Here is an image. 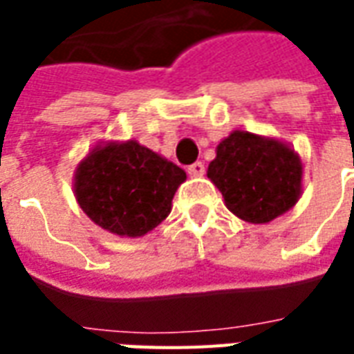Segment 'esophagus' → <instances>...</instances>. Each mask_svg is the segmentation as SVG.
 I'll return each instance as SVG.
<instances>
[{
  "instance_id": "1",
  "label": "esophagus",
  "mask_w": 354,
  "mask_h": 354,
  "mask_svg": "<svg viewBox=\"0 0 354 354\" xmlns=\"http://www.w3.org/2000/svg\"><path fill=\"white\" fill-rule=\"evenodd\" d=\"M187 174H189V176H203V174H205V165L201 161L193 162V165L187 167Z\"/></svg>"
}]
</instances>
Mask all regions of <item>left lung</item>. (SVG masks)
<instances>
[{
	"instance_id": "left-lung-1",
	"label": "left lung",
	"mask_w": 354,
	"mask_h": 354,
	"mask_svg": "<svg viewBox=\"0 0 354 354\" xmlns=\"http://www.w3.org/2000/svg\"><path fill=\"white\" fill-rule=\"evenodd\" d=\"M207 176L225 207L250 223H267L294 207L301 193V162L286 144L235 131L220 142Z\"/></svg>"
}]
</instances>
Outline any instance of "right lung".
Returning a JSON list of instances; mask_svg holds the SVG:
<instances>
[{
  "instance_id": "add662e5",
  "label": "right lung",
  "mask_w": 354,
  "mask_h": 354,
  "mask_svg": "<svg viewBox=\"0 0 354 354\" xmlns=\"http://www.w3.org/2000/svg\"><path fill=\"white\" fill-rule=\"evenodd\" d=\"M185 172L129 140L93 149L75 172V197L102 230L142 237L170 214Z\"/></svg>"
}]
</instances>
